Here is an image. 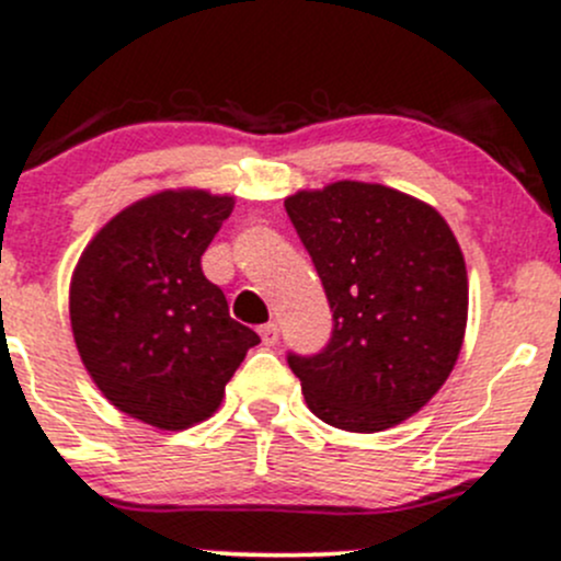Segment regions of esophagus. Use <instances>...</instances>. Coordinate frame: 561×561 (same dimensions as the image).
I'll use <instances>...</instances> for the list:
<instances>
[{
	"label": "esophagus",
	"mask_w": 561,
	"mask_h": 561,
	"mask_svg": "<svg viewBox=\"0 0 561 561\" xmlns=\"http://www.w3.org/2000/svg\"><path fill=\"white\" fill-rule=\"evenodd\" d=\"M259 335H262L264 346H275V343H278V337H280V330H278V324H275V321H270V324L259 327Z\"/></svg>",
	"instance_id": "34e87169"
}]
</instances>
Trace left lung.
<instances>
[{
  "label": "left lung",
  "instance_id": "8db88e82",
  "mask_svg": "<svg viewBox=\"0 0 561 561\" xmlns=\"http://www.w3.org/2000/svg\"><path fill=\"white\" fill-rule=\"evenodd\" d=\"M283 207L332 310L321 352L286 354L305 403L354 434L392 428L436 396L461 352V248L434 207L385 185L343 180Z\"/></svg>",
  "mask_w": 561,
  "mask_h": 561
}]
</instances>
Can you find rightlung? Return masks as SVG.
Returning a JSON list of instances; mask_svg holds the SVG:
<instances>
[{"instance_id":"add662e5","label":"right lung","mask_w":561,"mask_h":561,"mask_svg":"<svg viewBox=\"0 0 561 561\" xmlns=\"http://www.w3.org/2000/svg\"><path fill=\"white\" fill-rule=\"evenodd\" d=\"M231 209L234 198L204 191L136 202L98 231L70 283V324L94 385L160 431L207 420L259 343L202 273Z\"/></svg>"}]
</instances>
